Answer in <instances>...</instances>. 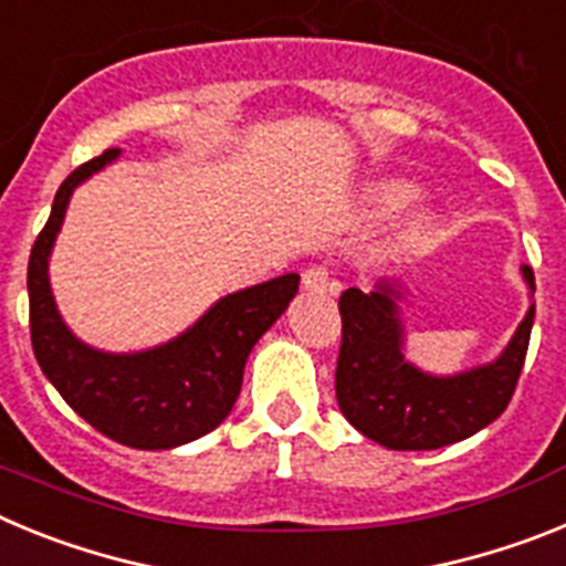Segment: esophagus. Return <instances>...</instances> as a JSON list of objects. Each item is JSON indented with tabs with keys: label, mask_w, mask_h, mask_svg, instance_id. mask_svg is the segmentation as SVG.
I'll list each match as a JSON object with an SVG mask.
<instances>
[{
	"label": "esophagus",
	"mask_w": 566,
	"mask_h": 566,
	"mask_svg": "<svg viewBox=\"0 0 566 566\" xmlns=\"http://www.w3.org/2000/svg\"><path fill=\"white\" fill-rule=\"evenodd\" d=\"M332 272H328L326 266H312L303 272V289H306L308 294H326L332 292Z\"/></svg>",
	"instance_id": "obj_1"
}]
</instances>
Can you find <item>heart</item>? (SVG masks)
<instances>
[{
  "instance_id": "obj_1",
  "label": "heart",
  "mask_w": 566,
  "mask_h": 566,
  "mask_svg": "<svg viewBox=\"0 0 566 566\" xmlns=\"http://www.w3.org/2000/svg\"><path fill=\"white\" fill-rule=\"evenodd\" d=\"M417 198V184L405 181V178H379L365 187L363 201L368 207V212L377 214V218H388V214L399 212L402 207ZM431 223V214L417 212L408 223V232H422L424 227Z\"/></svg>"
}]
</instances>
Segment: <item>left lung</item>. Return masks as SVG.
I'll use <instances>...</instances> for the list:
<instances>
[{
	"mask_svg": "<svg viewBox=\"0 0 566 566\" xmlns=\"http://www.w3.org/2000/svg\"><path fill=\"white\" fill-rule=\"evenodd\" d=\"M522 277L536 292L533 269ZM405 286L382 277L374 292L345 289L339 297L343 345L337 359L339 411L363 437L391 451H437L496 422L516 391L527 357L536 303L493 363L437 377L405 359Z\"/></svg>",
	"mask_w": 566,
	"mask_h": 566,
	"instance_id": "left-lung-1",
	"label": "left lung"
}]
</instances>
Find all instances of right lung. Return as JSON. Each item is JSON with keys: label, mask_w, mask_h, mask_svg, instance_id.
Listing matches in <instances>:
<instances>
[{"label": "right lung", "mask_w": 566, "mask_h": 566, "mask_svg": "<svg viewBox=\"0 0 566 566\" xmlns=\"http://www.w3.org/2000/svg\"><path fill=\"white\" fill-rule=\"evenodd\" d=\"M118 155L122 149H107L59 187L48 223L30 249V339L44 377L84 422L127 448L169 451L201 439L229 417L249 354L289 308L300 274H280L227 294L187 332L155 348L113 354L82 343L59 314L50 289V252L76 187Z\"/></svg>", "instance_id": "right-lung-1"}]
</instances>
